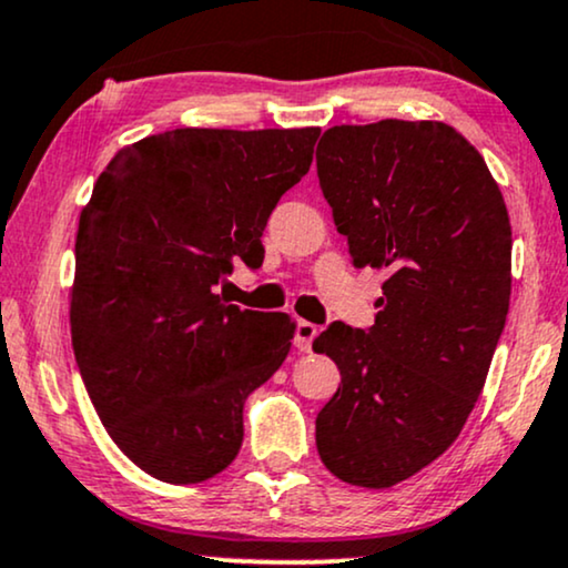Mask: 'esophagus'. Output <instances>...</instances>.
I'll return each instance as SVG.
<instances>
[{"instance_id": "esophagus-1", "label": "esophagus", "mask_w": 568, "mask_h": 568, "mask_svg": "<svg viewBox=\"0 0 568 568\" xmlns=\"http://www.w3.org/2000/svg\"><path fill=\"white\" fill-rule=\"evenodd\" d=\"M320 327L310 323V320H298L296 323V336H293V344L298 346L302 352H312V341L317 338Z\"/></svg>"}]
</instances>
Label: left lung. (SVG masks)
Listing matches in <instances>:
<instances>
[{"label": "left lung", "mask_w": 568, "mask_h": 568, "mask_svg": "<svg viewBox=\"0 0 568 568\" xmlns=\"http://www.w3.org/2000/svg\"><path fill=\"white\" fill-rule=\"evenodd\" d=\"M317 176L357 270L388 280L367 331L327 325L312 349L341 371L317 453L341 481L384 489L457 439L510 304V219L487 163L442 121L333 126Z\"/></svg>", "instance_id": "left-lung-1"}]
</instances>
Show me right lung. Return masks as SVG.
Listing matches in <instances>:
<instances>
[{
  "mask_svg": "<svg viewBox=\"0 0 568 568\" xmlns=\"http://www.w3.org/2000/svg\"><path fill=\"white\" fill-rule=\"evenodd\" d=\"M320 129H172L121 150L77 235L73 354L102 426L134 466L197 484L235 460L243 407L288 357V314L216 285L258 266L266 219L310 172Z\"/></svg>",
  "mask_w": 568,
  "mask_h": 568,
  "instance_id": "right-lung-1",
  "label": "right lung"
}]
</instances>
